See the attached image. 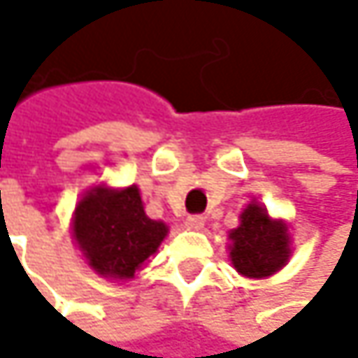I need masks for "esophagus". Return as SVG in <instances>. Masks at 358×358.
<instances>
[{"label":"esophagus","mask_w":358,"mask_h":358,"mask_svg":"<svg viewBox=\"0 0 358 358\" xmlns=\"http://www.w3.org/2000/svg\"><path fill=\"white\" fill-rule=\"evenodd\" d=\"M184 224H186V228H188V230H203V226H205V217H203V215H188Z\"/></svg>","instance_id":"34e87169"}]
</instances>
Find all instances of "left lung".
<instances>
[{"label":"left lung","mask_w":358,"mask_h":358,"mask_svg":"<svg viewBox=\"0 0 358 358\" xmlns=\"http://www.w3.org/2000/svg\"><path fill=\"white\" fill-rule=\"evenodd\" d=\"M230 238L232 265L247 278L271 275L284 267L290 257L286 224L273 222L257 203H250L241 213V226L230 232Z\"/></svg>","instance_id":"1"}]
</instances>
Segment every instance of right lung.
Instances as JSON below:
<instances>
[{
  "label": "right lung",
  "instance_id": "right-lung-1",
  "mask_svg": "<svg viewBox=\"0 0 358 358\" xmlns=\"http://www.w3.org/2000/svg\"><path fill=\"white\" fill-rule=\"evenodd\" d=\"M168 228L147 217L136 186H97L74 211V238L89 265L109 278L128 280L157 250Z\"/></svg>",
  "mask_w": 358,
  "mask_h": 358
}]
</instances>
